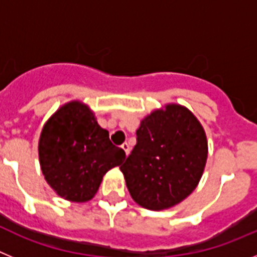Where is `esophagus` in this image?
<instances>
[{
  "mask_svg": "<svg viewBox=\"0 0 257 257\" xmlns=\"http://www.w3.org/2000/svg\"><path fill=\"white\" fill-rule=\"evenodd\" d=\"M121 148L123 149L126 156H128V153H130V144H128V143H123V144L121 145Z\"/></svg>",
  "mask_w": 257,
  "mask_h": 257,
  "instance_id": "34e87169",
  "label": "esophagus"
}]
</instances>
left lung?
Here are the masks:
<instances>
[{"instance_id": "8db88e82", "label": "left lung", "mask_w": 257, "mask_h": 257, "mask_svg": "<svg viewBox=\"0 0 257 257\" xmlns=\"http://www.w3.org/2000/svg\"><path fill=\"white\" fill-rule=\"evenodd\" d=\"M206 160L203 127L187 108L170 104L140 122L136 145L119 169L134 201L160 211L178 205L196 189Z\"/></svg>"}]
</instances>
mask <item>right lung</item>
Wrapping results in <instances>:
<instances>
[{
    "label": "right lung",
    "instance_id": "obj_1",
    "mask_svg": "<svg viewBox=\"0 0 257 257\" xmlns=\"http://www.w3.org/2000/svg\"><path fill=\"white\" fill-rule=\"evenodd\" d=\"M45 179L68 201H90L103 176L124 160L123 149L109 140L87 105L72 101L50 118L38 143Z\"/></svg>",
    "mask_w": 257,
    "mask_h": 257
}]
</instances>
